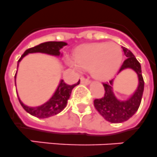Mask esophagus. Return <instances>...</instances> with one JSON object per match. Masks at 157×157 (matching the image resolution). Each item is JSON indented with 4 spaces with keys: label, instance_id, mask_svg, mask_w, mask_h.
Here are the masks:
<instances>
[{
    "label": "esophagus",
    "instance_id": "obj_1",
    "mask_svg": "<svg viewBox=\"0 0 157 157\" xmlns=\"http://www.w3.org/2000/svg\"><path fill=\"white\" fill-rule=\"evenodd\" d=\"M81 84H84V85H89V84H90V81L85 78V77H81Z\"/></svg>",
    "mask_w": 157,
    "mask_h": 157
}]
</instances>
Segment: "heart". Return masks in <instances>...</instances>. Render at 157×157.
<instances>
[{"label": "heart", "mask_w": 157, "mask_h": 157, "mask_svg": "<svg viewBox=\"0 0 157 157\" xmlns=\"http://www.w3.org/2000/svg\"><path fill=\"white\" fill-rule=\"evenodd\" d=\"M122 60L123 52L118 44L98 43L81 47L66 62L76 72L90 68L96 78L106 81L117 73Z\"/></svg>", "instance_id": "b5f03b06"}]
</instances>
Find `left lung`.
I'll return each instance as SVG.
<instances>
[{
  "label": "left lung",
  "mask_w": 157,
  "mask_h": 157,
  "mask_svg": "<svg viewBox=\"0 0 157 157\" xmlns=\"http://www.w3.org/2000/svg\"><path fill=\"white\" fill-rule=\"evenodd\" d=\"M122 48L127 59L124 61L119 73L126 68L132 69L137 74L138 86L129 98L121 101L113 93V85L114 80L103 83L105 91V96L102 98L94 100V106L99 113L106 121L111 123H121L128 121L135 114L141 102L144 87L140 64L130 50L124 47H122Z\"/></svg>",
  "instance_id": "left-lung-1"
}]
</instances>
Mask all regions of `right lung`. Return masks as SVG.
<instances>
[{
	"mask_svg": "<svg viewBox=\"0 0 157 157\" xmlns=\"http://www.w3.org/2000/svg\"><path fill=\"white\" fill-rule=\"evenodd\" d=\"M65 45H67L66 42L48 41L41 43V44H38L35 47H33V48H29L24 52L23 55L19 59L17 62V67L19 65V63L21 62V60L29 53L40 52V53L48 54V55H51V56H61L62 54L60 53V49ZM16 75H17V73H16ZM79 84H80V80H79L78 82L72 85H67L64 82L63 80H60V84H59L57 89H56L52 97L48 101H46L44 104L40 105V106H36V107L27 106L20 100L19 97L18 98H19V101L21 106L27 113L31 114L32 116L38 117V118H48V117L58 114L66 107L67 102L70 97L72 89L76 85H78Z\"/></svg>",
	"mask_w": 157,
	"mask_h": 157,
	"instance_id": "right-lung-1",
	"label": "right lung"
}]
</instances>
